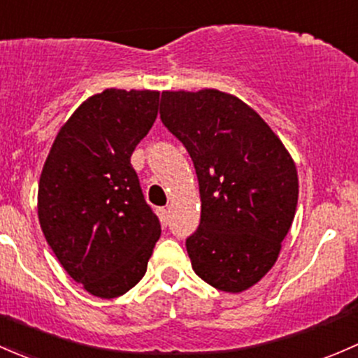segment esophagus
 <instances>
[{
  "instance_id": "34e87169",
  "label": "esophagus",
  "mask_w": 358,
  "mask_h": 358,
  "mask_svg": "<svg viewBox=\"0 0 358 358\" xmlns=\"http://www.w3.org/2000/svg\"><path fill=\"white\" fill-rule=\"evenodd\" d=\"M157 215L160 217L162 226H167V224H169V210L165 208V206H162V208H157Z\"/></svg>"
}]
</instances>
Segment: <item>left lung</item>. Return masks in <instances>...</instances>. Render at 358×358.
Here are the masks:
<instances>
[{"label":"left lung","instance_id":"8db88e82","mask_svg":"<svg viewBox=\"0 0 358 358\" xmlns=\"http://www.w3.org/2000/svg\"><path fill=\"white\" fill-rule=\"evenodd\" d=\"M160 119L193 160L200 226L186 239L193 271L239 293L272 268L298 203L294 162L264 119L217 90L164 91Z\"/></svg>","mask_w":358,"mask_h":358}]
</instances>
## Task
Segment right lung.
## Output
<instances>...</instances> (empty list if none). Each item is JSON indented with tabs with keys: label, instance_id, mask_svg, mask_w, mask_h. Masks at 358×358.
<instances>
[{
	"label": "right lung",
	"instance_id": "right-lung-1",
	"mask_svg": "<svg viewBox=\"0 0 358 358\" xmlns=\"http://www.w3.org/2000/svg\"><path fill=\"white\" fill-rule=\"evenodd\" d=\"M158 91L105 90L60 129L41 172L38 215L67 274L99 298L145 275L160 220L146 203L131 155L158 113Z\"/></svg>",
	"mask_w": 358,
	"mask_h": 358
}]
</instances>
